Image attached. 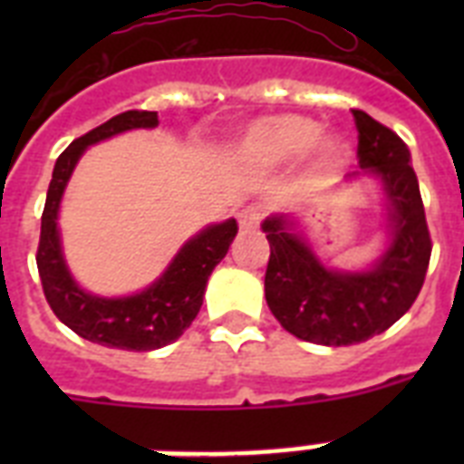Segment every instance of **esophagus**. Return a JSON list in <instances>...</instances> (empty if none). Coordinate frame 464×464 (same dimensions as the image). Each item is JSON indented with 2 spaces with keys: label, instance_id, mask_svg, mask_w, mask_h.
I'll use <instances>...</instances> for the list:
<instances>
[{
  "label": "esophagus",
  "instance_id": "34e87169",
  "mask_svg": "<svg viewBox=\"0 0 464 464\" xmlns=\"http://www.w3.org/2000/svg\"><path fill=\"white\" fill-rule=\"evenodd\" d=\"M265 214H267V209H265L262 204H250L247 209H243L238 214L240 231H255V228L262 224Z\"/></svg>",
  "mask_w": 464,
  "mask_h": 464
}]
</instances>
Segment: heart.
Segmentation results:
<instances>
[{
    "label": "heart",
    "mask_w": 464,
    "mask_h": 464,
    "mask_svg": "<svg viewBox=\"0 0 464 464\" xmlns=\"http://www.w3.org/2000/svg\"><path fill=\"white\" fill-rule=\"evenodd\" d=\"M317 125L304 115H272L250 127L246 137L243 151L255 160H267V163H279L289 160L294 156L304 154L305 149L315 141ZM342 154L334 140H324L320 144V160L323 163H334Z\"/></svg>",
    "instance_id": "1"
}]
</instances>
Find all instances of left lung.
<instances>
[{"instance_id":"obj_1","label":"left lung","mask_w":464,"mask_h":464,"mask_svg":"<svg viewBox=\"0 0 464 464\" xmlns=\"http://www.w3.org/2000/svg\"><path fill=\"white\" fill-rule=\"evenodd\" d=\"M359 130V166L381 175L390 197L392 243L371 272L339 275L324 269L284 217L267 218L265 298L272 315L294 337L324 346H349L381 334L411 308L431 260L419 180L410 149L390 127L352 111Z\"/></svg>"}]
</instances>
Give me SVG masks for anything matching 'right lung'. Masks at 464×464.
<instances>
[{
	"instance_id": "1",
	"label": "right lung",
	"mask_w": 464,
	"mask_h": 464,
	"mask_svg": "<svg viewBox=\"0 0 464 464\" xmlns=\"http://www.w3.org/2000/svg\"><path fill=\"white\" fill-rule=\"evenodd\" d=\"M159 115L151 111H127L111 118L96 130L74 140L54 163L53 180L47 188L45 209L40 218L38 262L43 294L53 313L74 330L79 337L93 344L125 349V352H151L170 344L188 330L202 308L204 289L211 269L224 260L228 246L238 233L236 218L209 226L207 231L182 247L173 265L166 269L154 286L130 298H98L83 294L69 276L62 260L60 236H57V209L62 192L83 149L108 140L112 134L134 127H156Z\"/></svg>"
}]
</instances>
